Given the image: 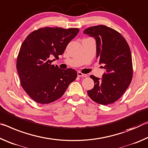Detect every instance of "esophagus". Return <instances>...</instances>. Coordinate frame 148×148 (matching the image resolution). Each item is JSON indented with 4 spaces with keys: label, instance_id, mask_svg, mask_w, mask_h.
<instances>
[{
    "label": "esophagus",
    "instance_id": "obj_1",
    "mask_svg": "<svg viewBox=\"0 0 148 148\" xmlns=\"http://www.w3.org/2000/svg\"><path fill=\"white\" fill-rule=\"evenodd\" d=\"M77 75H78V77H87L86 74L82 73L80 72V71L77 72Z\"/></svg>",
    "mask_w": 148,
    "mask_h": 148
}]
</instances>
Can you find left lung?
Masks as SVG:
<instances>
[{
  "mask_svg": "<svg viewBox=\"0 0 148 148\" xmlns=\"http://www.w3.org/2000/svg\"><path fill=\"white\" fill-rule=\"evenodd\" d=\"M83 33L95 39L96 58L100 64L104 65L105 71L101 79L90 75L94 86L87 93L96 103H112L121 98L131 83L132 62L129 46L119 33L106 25L90 27Z\"/></svg>",
  "mask_w": 148,
  "mask_h": 148,
  "instance_id": "8db88e82",
  "label": "left lung"
}]
</instances>
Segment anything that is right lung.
Returning <instances> with one entry per match:
<instances>
[{
	"label": "right lung",
	"instance_id": "obj_1",
	"mask_svg": "<svg viewBox=\"0 0 148 148\" xmlns=\"http://www.w3.org/2000/svg\"><path fill=\"white\" fill-rule=\"evenodd\" d=\"M79 31L77 28L47 27L30 33L23 42L16 67L21 86L36 102L45 104L57 100L75 80V70L62 69L51 63L59 59L58 56L63 54Z\"/></svg>",
	"mask_w": 148,
	"mask_h": 148
}]
</instances>
